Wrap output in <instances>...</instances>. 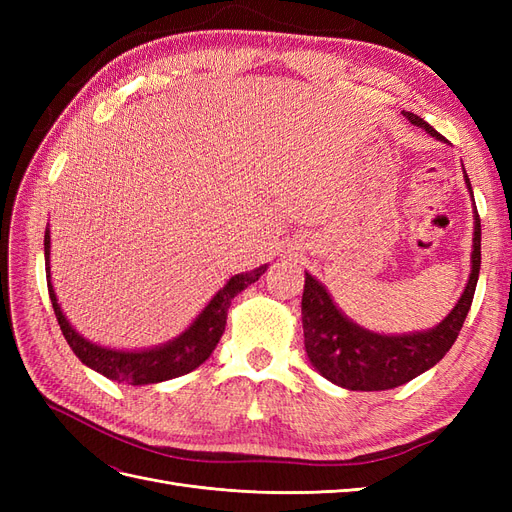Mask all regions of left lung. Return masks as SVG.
Instances as JSON below:
<instances>
[{
    "instance_id": "obj_1",
    "label": "left lung",
    "mask_w": 512,
    "mask_h": 512,
    "mask_svg": "<svg viewBox=\"0 0 512 512\" xmlns=\"http://www.w3.org/2000/svg\"><path fill=\"white\" fill-rule=\"evenodd\" d=\"M414 126L427 134L442 136L425 119L414 113H404ZM463 179H470L463 170ZM474 200V194H472ZM480 271V218L474 203V239H472V271L457 305L440 324L429 331H416L404 335H380L367 331L342 314L331 294L316 277L305 271V288L301 301L303 335L307 359L320 374L333 384L348 391H386L395 389L421 376L451 350L463 327Z\"/></svg>"
}]
</instances>
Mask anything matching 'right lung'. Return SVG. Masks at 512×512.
Instances as JSON below:
<instances>
[{
	"label": "right lung",
	"instance_id": "obj_1",
	"mask_svg": "<svg viewBox=\"0 0 512 512\" xmlns=\"http://www.w3.org/2000/svg\"><path fill=\"white\" fill-rule=\"evenodd\" d=\"M49 258H51V235H49V228H46L44 232L46 286H49V297L55 309L59 329L64 333L72 352L79 356L81 363L98 371V374L106 376L108 380L128 382L132 386L173 380L183 374H190L192 369L203 365L215 350V346H218L220 337L226 329L230 301L235 299L241 290L258 282V277L267 271V265H262L254 271H245L230 277L226 286L218 290V294L209 301V305L198 314V318L190 324V327L185 329L179 337L170 339V342L156 348H147V350H115V348H104L89 342V339L76 333V329L66 320L51 284Z\"/></svg>",
	"mask_w": 512,
	"mask_h": 512
}]
</instances>
